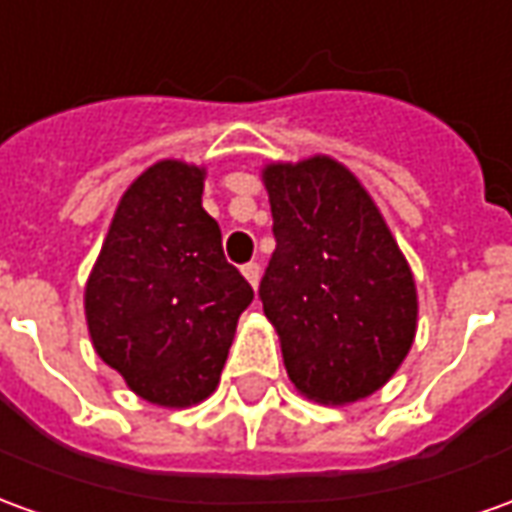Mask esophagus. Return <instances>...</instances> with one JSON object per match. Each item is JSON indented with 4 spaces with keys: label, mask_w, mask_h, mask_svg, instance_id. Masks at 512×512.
<instances>
[{
    "label": "esophagus",
    "mask_w": 512,
    "mask_h": 512,
    "mask_svg": "<svg viewBox=\"0 0 512 512\" xmlns=\"http://www.w3.org/2000/svg\"><path fill=\"white\" fill-rule=\"evenodd\" d=\"M241 271H244L246 282H249L252 288H257V282H260V266H257V263H246Z\"/></svg>",
    "instance_id": "obj_1"
}]
</instances>
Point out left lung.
I'll return each instance as SVG.
<instances>
[{
    "label": "left lung",
    "mask_w": 512,
    "mask_h": 512,
    "mask_svg": "<svg viewBox=\"0 0 512 512\" xmlns=\"http://www.w3.org/2000/svg\"><path fill=\"white\" fill-rule=\"evenodd\" d=\"M277 249L260 282L293 388L318 405L380 391L416 341L413 271L363 182L330 155L266 163Z\"/></svg>",
    "instance_id": "obj_1"
}]
</instances>
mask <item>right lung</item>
<instances>
[{
    "label": "right lung",
    "instance_id": "right-lung-1",
    "mask_svg": "<svg viewBox=\"0 0 512 512\" xmlns=\"http://www.w3.org/2000/svg\"><path fill=\"white\" fill-rule=\"evenodd\" d=\"M205 166L157 160L121 194L85 282L96 355L135 396L191 407L219 388L252 288L202 207Z\"/></svg>",
    "mask_w": 512,
    "mask_h": 512
}]
</instances>
